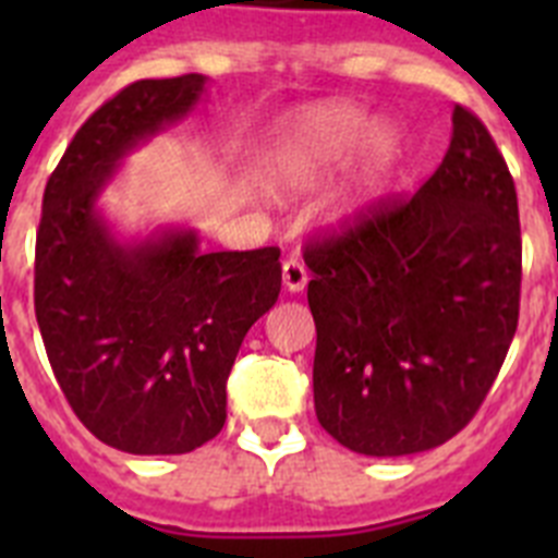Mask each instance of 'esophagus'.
I'll list each match as a JSON object with an SVG mask.
<instances>
[{
    "label": "esophagus",
    "mask_w": 558,
    "mask_h": 558,
    "mask_svg": "<svg viewBox=\"0 0 558 558\" xmlns=\"http://www.w3.org/2000/svg\"><path fill=\"white\" fill-rule=\"evenodd\" d=\"M307 270H304V265L299 263V259H288V263L282 265V282H284V290H290V293H302L304 288H307Z\"/></svg>",
    "instance_id": "esophagus-1"
}]
</instances>
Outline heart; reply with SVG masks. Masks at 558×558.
<instances>
[{"mask_svg":"<svg viewBox=\"0 0 558 558\" xmlns=\"http://www.w3.org/2000/svg\"><path fill=\"white\" fill-rule=\"evenodd\" d=\"M357 153L354 179L327 209L329 226L347 229L366 218L399 159V133L374 122L366 108L327 102L288 117L265 150L263 181L276 195H304L327 184Z\"/></svg>","mask_w":558,"mask_h":558,"instance_id":"heart-1","label":"heart"}]
</instances>
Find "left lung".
I'll return each instance as SVG.
<instances>
[{
	"label": "left lung",
	"mask_w": 558,
	"mask_h": 558,
	"mask_svg": "<svg viewBox=\"0 0 558 558\" xmlns=\"http://www.w3.org/2000/svg\"><path fill=\"white\" fill-rule=\"evenodd\" d=\"M315 416L352 452L397 458L456 436L500 372L520 315L517 190L456 106L445 161L408 201L307 245Z\"/></svg>",
	"instance_id": "8db88e82"
}]
</instances>
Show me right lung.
<instances>
[{"label":"right lung","instance_id":"right-lung-1","mask_svg":"<svg viewBox=\"0 0 558 558\" xmlns=\"http://www.w3.org/2000/svg\"><path fill=\"white\" fill-rule=\"evenodd\" d=\"M204 75L136 81L97 108L44 190L36 318L83 425L131 456H181L223 430L226 379L282 290L279 248H201L198 229L122 236L100 201L133 150L186 120Z\"/></svg>","mask_w":558,"mask_h":558}]
</instances>
